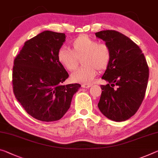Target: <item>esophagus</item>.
Masks as SVG:
<instances>
[{
	"label": "esophagus",
	"instance_id": "1",
	"mask_svg": "<svg viewBox=\"0 0 158 158\" xmlns=\"http://www.w3.org/2000/svg\"><path fill=\"white\" fill-rule=\"evenodd\" d=\"M91 85H92L91 84H81V87L84 89H88L91 86Z\"/></svg>",
	"mask_w": 158,
	"mask_h": 158
}]
</instances>
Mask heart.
Instances as JSON below:
<instances>
[{
  "instance_id": "1",
  "label": "heart",
  "mask_w": 158,
  "mask_h": 158,
  "mask_svg": "<svg viewBox=\"0 0 158 158\" xmlns=\"http://www.w3.org/2000/svg\"><path fill=\"white\" fill-rule=\"evenodd\" d=\"M71 50L62 47L57 54L59 63L68 71H72L81 59L83 67L72 73L70 79L77 83L86 84L96 77L97 71H103L108 67L111 59V51L106 44L86 35H81L70 44Z\"/></svg>"
}]
</instances>
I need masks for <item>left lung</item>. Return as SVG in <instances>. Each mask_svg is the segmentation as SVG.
I'll return each instance as SVG.
<instances>
[{"mask_svg":"<svg viewBox=\"0 0 158 158\" xmlns=\"http://www.w3.org/2000/svg\"><path fill=\"white\" fill-rule=\"evenodd\" d=\"M111 51V59L102 79L98 106L107 118L115 122L129 119L143 101L149 77V68L139 46L129 37L114 30L96 32Z\"/></svg>","mask_w":158,"mask_h":158,"instance_id":"8db88e82","label":"left lung"}]
</instances>
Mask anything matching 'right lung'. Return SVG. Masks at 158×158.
Wrapping results in <instances>:
<instances>
[{
    "label": "right lung",
    "mask_w": 158,
    "mask_h": 158,
    "mask_svg": "<svg viewBox=\"0 0 158 158\" xmlns=\"http://www.w3.org/2000/svg\"><path fill=\"white\" fill-rule=\"evenodd\" d=\"M64 41V33L44 31L25 42L14 60L15 96L27 113L40 121L60 119L81 86L62 85L69 74L57 54Z\"/></svg>",
    "instance_id": "add662e5"
}]
</instances>
